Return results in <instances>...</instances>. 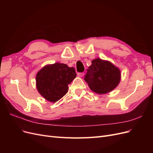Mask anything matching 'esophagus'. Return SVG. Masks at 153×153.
I'll return each mask as SVG.
<instances>
[{
  "mask_svg": "<svg viewBox=\"0 0 153 153\" xmlns=\"http://www.w3.org/2000/svg\"><path fill=\"white\" fill-rule=\"evenodd\" d=\"M77 75H78V76H80V77H82V76H83L84 75V73H83V72H82V73H77Z\"/></svg>",
  "mask_w": 153,
  "mask_h": 153,
  "instance_id": "esophagus-1",
  "label": "esophagus"
}]
</instances>
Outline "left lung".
<instances>
[{"instance_id":"1","label":"left lung","mask_w":153,"mask_h":153,"mask_svg":"<svg viewBox=\"0 0 153 153\" xmlns=\"http://www.w3.org/2000/svg\"><path fill=\"white\" fill-rule=\"evenodd\" d=\"M84 80L90 89L103 94L113 91L121 80V71L112 63L99 58L92 61Z\"/></svg>"}]
</instances>
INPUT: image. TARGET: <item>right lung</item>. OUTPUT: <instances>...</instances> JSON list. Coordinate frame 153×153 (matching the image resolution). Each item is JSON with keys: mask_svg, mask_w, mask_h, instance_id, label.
Instances as JSON below:
<instances>
[{"mask_svg": "<svg viewBox=\"0 0 153 153\" xmlns=\"http://www.w3.org/2000/svg\"><path fill=\"white\" fill-rule=\"evenodd\" d=\"M76 76L75 68L65 64L46 65L36 75L37 89L45 99L55 103L67 93L68 85Z\"/></svg>", "mask_w": 153, "mask_h": 153, "instance_id": "add662e5", "label": "right lung"}]
</instances>
